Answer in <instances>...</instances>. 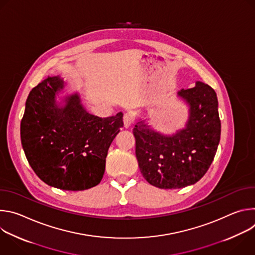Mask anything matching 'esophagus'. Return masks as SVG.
<instances>
[{
	"label": "esophagus",
	"instance_id": "esophagus-1",
	"mask_svg": "<svg viewBox=\"0 0 255 255\" xmlns=\"http://www.w3.org/2000/svg\"><path fill=\"white\" fill-rule=\"evenodd\" d=\"M123 123L125 128H129L133 124V116L131 114H125L123 117Z\"/></svg>",
	"mask_w": 255,
	"mask_h": 255
}]
</instances>
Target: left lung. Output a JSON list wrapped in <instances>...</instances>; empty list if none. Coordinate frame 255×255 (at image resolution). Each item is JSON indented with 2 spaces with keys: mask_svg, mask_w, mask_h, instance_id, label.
<instances>
[{
  "mask_svg": "<svg viewBox=\"0 0 255 255\" xmlns=\"http://www.w3.org/2000/svg\"><path fill=\"white\" fill-rule=\"evenodd\" d=\"M178 97L190 106L184 129L171 136L154 131L145 121L135 125L136 158L148 183L159 189H181L199 181L209 169L220 142L221 121L215 91L197 82L180 90Z\"/></svg>",
  "mask_w": 255,
  "mask_h": 255,
  "instance_id": "left-lung-1",
  "label": "left lung"
}]
</instances>
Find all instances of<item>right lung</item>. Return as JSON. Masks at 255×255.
<instances>
[{
  "instance_id": "1",
  "label": "right lung",
  "mask_w": 255,
  "mask_h": 255,
  "mask_svg": "<svg viewBox=\"0 0 255 255\" xmlns=\"http://www.w3.org/2000/svg\"><path fill=\"white\" fill-rule=\"evenodd\" d=\"M62 89L58 77H48L32 89L21 121V142L30 166L45 184L84 191L102 180L108 149L123 127V114L94 116L78 94L60 107L56 94Z\"/></svg>"
}]
</instances>
